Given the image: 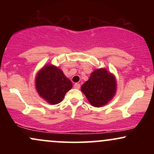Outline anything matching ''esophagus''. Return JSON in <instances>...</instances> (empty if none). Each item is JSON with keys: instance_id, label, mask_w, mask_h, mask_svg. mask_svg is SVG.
Instances as JSON below:
<instances>
[{"instance_id": "1", "label": "esophagus", "mask_w": 154, "mask_h": 154, "mask_svg": "<svg viewBox=\"0 0 154 154\" xmlns=\"http://www.w3.org/2000/svg\"><path fill=\"white\" fill-rule=\"evenodd\" d=\"M74 88H76V89H79V88H80V85H79V83H75V84L74 85Z\"/></svg>"}]
</instances>
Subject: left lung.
Wrapping results in <instances>:
<instances>
[{
	"label": "left lung",
	"mask_w": 154,
	"mask_h": 154,
	"mask_svg": "<svg viewBox=\"0 0 154 154\" xmlns=\"http://www.w3.org/2000/svg\"><path fill=\"white\" fill-rule=\"evenodd\" d=\"M114 77L106 69L95 70L91 77L81 87L82 93L88 101L95 107L106 104L113 98L116 92Z\"/></svg>",
	"instance_id": "1"
}]
</instances>
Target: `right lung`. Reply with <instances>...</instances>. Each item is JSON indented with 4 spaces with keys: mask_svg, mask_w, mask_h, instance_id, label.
<instances>
[{
    "mask_svg": "<svg viewBox=\"0 0 154 154\" xmlns=\"http://www.w3.org/2000/svg\"><path fill=\"white\" fill-rule=\"evenodd\" d=\"M72 83L61 69L52 65L42 69L36 77V89L39 95L51 104H57L63 100Z\"/></svg>",
    "mask_w": 154,
    "mask_h": 154,
    "instance_id": "obj_1",
    "label": "right lung"
}]
</instances>
